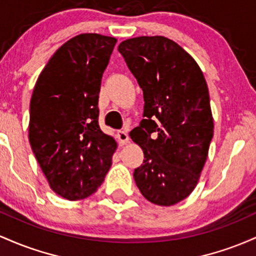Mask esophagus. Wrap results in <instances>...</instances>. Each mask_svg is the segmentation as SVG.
Masks as SVG:
<instances>
[{
	"label": "esophagus",
	"instance_id": "obj_1",
	"mask_svg": "<svg viewBox=\"0 0 256 256\" xmlns=\"http://www.w3.org/2000/svg\"><path fill=\"white\" fill-rule=\"evenodd\" d=\"M117 138H118V142L120 145H124L129 142V136L128 133L126 130H118L117 132Z\"/></svg>",
	"mask_w": 256,
	"mask_h": 256
}]
</instances>
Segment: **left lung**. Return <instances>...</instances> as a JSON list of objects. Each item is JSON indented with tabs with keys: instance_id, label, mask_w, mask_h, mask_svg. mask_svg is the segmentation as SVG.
I'll return each mask as SVG.
<instances>
[{
	"instance_id": "left-lung-1",
	"label": "left lung",
	"mask_w": 256,
	"mask_h": 256,
	"mask_svg": "<svg viewBox=\"0 0 256 256\" xmlns=\"http://www.w3.org/2000/svg\"><path fill=\"white\" fill-rule=\"evenodd\" d=\"M118 52L145 102L144 118L129 134L145 158L134 180L154 204H176L196 188L213 139L206 78L190 54L166 37L126 40Z\"/></svg>"
}]
</instances>
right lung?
Segmentation results:
<instances>
[{
    "label": "right lung",
    "mask_w": 256,
    "mask_h": 256,
    "mask_svg": "<svg viewBox=\"0 0 256 256\" xmlns=\"http://www.w3.org/2000/svg\"><path fill=\"white\" fill-rule=\"evenodd\" d=\"M117 40L82 34L64 43L38 76L28 140L50 188L68 200L98 190L117 144L99 127L102 74Z\"/></svg>",
    "instance_id": "obj_1"
}]
</instances>
